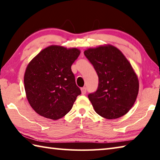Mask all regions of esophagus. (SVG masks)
<instances>
[{
    "instance_id": "34e87169",
    "label": "esophagus",
    "mask_w": 160,
    "mask_h": 160,
    "mask_svg": "<svg viewBox=\"0 0 160 160\" xmlns=\"http://www.w3.org/2000/svg\"><path fill=\"white\" fill-rule=\"evenodd\" d=\"M81 92H82V94L84 95L87 92V88L86 87H82V89H81Z\"/></svg>"
}]
</instances>
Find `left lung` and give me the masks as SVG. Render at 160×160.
Here are the masks:
<instances>
[{
    "label": "left lung",
    "mask_w": 160,
    "mask_h": 160,
    "mask_svg": "<svg viewBox=\"0 0 160 160\" xmlns=\"http://www.w3.org/2000/svg\"><path fill=\"white\" fill-rule=\"evenodd\" d=\"M98 76V87L88 95L97 114L107 119L121 117L129 112L139 92V80L126 58L112 45L84 51Z\"/></svg>",
    "instance_id": "left-lung-1"
}]
</instances>
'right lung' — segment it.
Segmentation results:
<instances>
[{
	"label": "right lung",
	"instance_id": "obj_1",
	"mask_svg": "<svg viewBox=\"0 0 160 160\" xmlns=\"http://www.w3.org/2000/svg\"><path fill=\"white\" fill-rule=\"evenodd\" d=\"M80 54L76 48L52 45L28 64L24 75L26 97L37 114L57 120L69 112L81 93L71 65Z\"/></svg>",
	"mask_w": 160,
	"mask_h": 160
}]
</instances>
